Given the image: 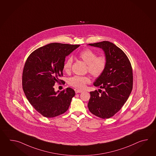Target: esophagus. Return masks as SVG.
<instances>
[{
	"label": "esophagus",
	"mask_w": 156,
	"mask_h": 156,
	"mask_svg": "<svg viewBox=\"0 0 156 156\" xmlns=\"http://www.w3.org/2000/svg\"><path fill=\"white\" fill-rule=\"evenodd\" d=\"M83 91V90H75V93H76V94L82 93Z\"/></svg>",
	"instance_id": "obj_1"
}]
</instances>
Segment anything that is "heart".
<instances>
[{
    "mask_svg": "<svg viewBox=\"0 0 156 156\" xmlns=\"http://www.w3.org/2000/svg\"><path fill=\"white\" fill-rule=\"evenodd\" d=\"M79 57L87 64L88 71L94 77L100 76L105 69L107 63L106 57L104 55L96 56V53L90 49H85L82 51L79 55ZM73 60L72 57H69L63 64V70L66 73L69 72ZM90 83V79L88 76H75L70 78L69 83L71 86L82 89L87 83Z\"/></svg>",
    "mask_w": 156,
    "mask_h": 156,
    "instance_id": "heart-1",
    "label": "heart"
}]
</instances>
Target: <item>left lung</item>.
I'll return each instance as SVG.
<instances>
[{
  "mask_svg": "<svg viewBox=\"0 0 156 156\" xmlns=\"http://www.w3.org/2000/svg\"><path fill=\"white\" fill-rule=\"evenodd\" d=\"M88 45L102 49L107 60L103 73L94 83L100 89L90 92V112L103 119L113 116L128 99L133 88V72L128 57L119 47L109 41Z\"/></svg>",
  "mask_w": 156,
  "mask_h": 156,
  "instance_id": "left-lung-1",
  "label": "left lung"
}]
</instances>
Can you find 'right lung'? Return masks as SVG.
<instances>
[{"label":"right lung","instance_id":"1","mask_svg":"<svg viewBox=\"0 0 156 156\" xmlns=\"http://www.w3.org/2000/svg\"><path fill=\"white\" fill-rule=\"evenodd\" d=\"M80 45L52 43L33 51L24 66L22 86L30 104L46 118L65 113L75 95L73 89L55 91L53 86L63 76L66 57Z\"/></svg>","mask_w":156,"mask_h":156}]
</instances>
